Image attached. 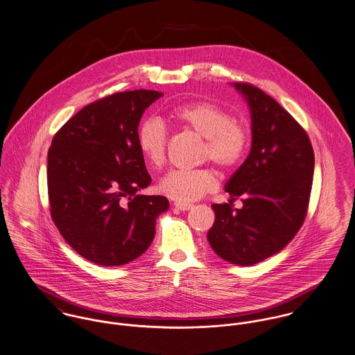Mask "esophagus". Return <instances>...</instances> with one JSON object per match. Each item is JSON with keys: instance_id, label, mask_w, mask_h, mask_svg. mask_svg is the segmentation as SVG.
I'll list each match as a JSON object with an SVG mask.
<instances>
[{"instance_id": "obj_1", "label": "esophagus", "mask_w": 355, "mask_h": 355, "mask_svg": "<svg viewBox=\"0 0 355 355\" xmlns=\"http://www.w3.org/2000/svg\"><path fill=\"white\" fill-rule=\"evenodd\" d=\"M175 207H176L178 210L186 211V210H190V209H193V205H191V203H182V202H175Z\"/></svg>"}]
</instances>
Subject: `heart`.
<instances>
[{"instance_id":"b5f03b06","label":"heart","mask_w":355,"mask_h":355,"mask_svg":"<svg viewBox=\"0 0 355 355\" xmlns=\"http://www.w3.org/2000/svg\"><path fill=\"white\" fill-rule=\"evenodd\" d=\"M169 119L183 129L203 138L200 160H210L223 171L236 168L248 146V130L232 119L230 114L210 101H193L173 107ZM138 148L153 168H160L166 159V130L159 119H146L138 129ZM217 187V175L209 168L173 169L159 183V190L168 198L187 203Z\"/></svg>"}]
</instances>
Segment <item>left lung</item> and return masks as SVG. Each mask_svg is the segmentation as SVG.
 Listing matches in <instances>:
<instances>
[{"label": "left lung", "instance_id": "left-lung-1", "mask_svg": "<svg viewBox=\"0 0 355 355\" xmlns=\"http://www.w3.org/2000/svg\"><path fill=\"white\" fill-rule=\"evenodd\" d=\"M233 85L251 110L252 145L226 183L229 203L211 206L207 240L220 258L252 266L284 250L304 224L315 155L306 131L278 101L251 84ZM239 196L243 207L234 209Z\"/></svg>", "mask_w": 355, "mask_h": 355}]
</instances>
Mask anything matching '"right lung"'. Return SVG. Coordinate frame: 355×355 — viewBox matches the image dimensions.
Returning a JSON list of instances; mask_svg holds the SVG:
<instances>
[{"label":"right lung","instance_id":"add662e5","mask_svg":"<svg viewBox=\"0 0 355 355\" xmlns=\"http://www.w3.org/2000/svg\"><path fill=\"white\" fill-rule=\"evenodd\" d=\"M162 92L128 91L85 105L54 135L47 155L50 211L66 243L103 267L122 266L152 244L162 195H139L152 178L138 125Z\"/></svg>","mask_w":355,"mask_h":355}]
</instances>
